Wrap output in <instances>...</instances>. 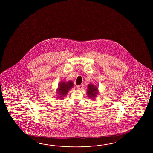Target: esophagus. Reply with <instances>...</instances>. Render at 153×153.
I'll return each mask as SVG.
<instances>
[{
    "label": "esophagus",
    "mask_w": 153,
    "mask_h": 153,
    "mask_svg": "<svg viewBox=\"0 0 153 153\" xmlns=\"http://www.w3.org/2000/svg\"><path fill=\"white\" fill-rule=\"evenodd\" d=\"M77 88L79 90H82L84 88V85H78Z\"/></svg>",
    "instance_id": "34e87169"
}]
</instances>
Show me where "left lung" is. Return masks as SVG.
Here are the masks:
<instances>
[{
	"label": "left lung",
	"instance_id": "obj_1",
	"mask_svg": "<svg viewBox=\"0 0 153 153\" xmlns=\"http://www.w3.org/2000/svg\"><path fill=\"white\" fill-rule=\"evenodd\" d=\"M98 93V90L97 86L92 84L88 85L87 94L88 97L90 98L91 99H94L97 96Z\"/></svg>",
	"mask_w": 153,
	"mask_h": 153
}]
</instances>
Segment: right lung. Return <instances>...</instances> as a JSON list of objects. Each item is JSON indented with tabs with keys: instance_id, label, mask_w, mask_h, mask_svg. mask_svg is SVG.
<instances>
[{
	"instance_id": "obj_1",
	"label": "right lung",
	"mask_w": 153,
	"mask_h": 153,
	"mask_svg": "<svg viewBox=\"0 0 153 153\" xmlns=\"http://www.w3.org/2000/svg\"><path fill=\"white\" fill-rule=\"evenodd\" d=\"M73 82L72 81H62L59 83L57 89V94L59 99H63L66 96L68 91L73 87Z\"/></svg>"
}]
</instances>
